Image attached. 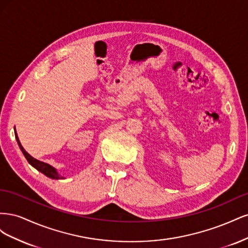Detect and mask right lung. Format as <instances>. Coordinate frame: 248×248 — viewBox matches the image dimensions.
I'll list each match as a JSON object with an SVG mask.
<instances>
[{
    "mask_svg": "<svg viewBox=\"0 0 248 248\" xmlns=\"http://www.w3.org/2000/svg\"><path fill=\"white\" fill-rule=\"evenodd\" d=\"M16 140H17V142H18V146H19V148H20V150H21V152L24 153V155H25V157L27 158V160H28V162L31 164L32 167H34L36 170H38L39 171H41L42 174H44L46 175V177H48V178H51V179H62L63 177H61V176H59L58 175V172H57V170L52 168L51 166H49V164H47V163H44V162H42V161H39V160H37V159H35V158H33V157L30 155L29 153H27L26 152V150L22 148V146L20 145V142H19V140H18V138H17V134L16 133Z\"/></svg>",
    "mask_w": 248,
    "mask_h": 248,
    "instance_id": "1",
    "label": "right lung"
}]
</instances>
